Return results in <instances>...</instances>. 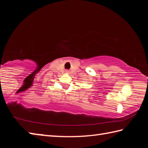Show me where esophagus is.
<instances>
[{"instance_id":"esophagus-1","label":"esophagus","mask_w":148,"mask_h":148,"mask_svg":"<svg viewBox=\"0 0 148 148\" xmlns=\"http://www.w3.org/2000/svg\"><path fill=\"white\" fill-rule=\"evenodd\" d=\"M66 72H67V73H69V71H66Z\"/></svg>"}]
</instances>
